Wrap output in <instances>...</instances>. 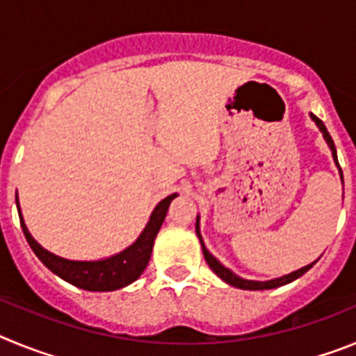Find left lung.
I'll use <instances>...</instances> for the list:
<instances>
[{"instance_id":"obj_1","label":"left lung","mask_w":356,"mask_h":356,"mask_svg":"<svg viewBox=\"0 0 356 356\" xmlns=\"http://www.w3.org/2000/svg\"><path fill=\"white\" fill-rule=\"evenodd\" d=\"M310 118H312V121L316 122L317 128H319L321 134H323V137H325L326 144H328V147L332 149V156H333V160H335V165L339 168V172H341V180H342L341 165H339V162H337V149H335V144H333L332 137H330L328 130H326L325 122L321 121L319 118H316L314 114H310ZM342 185H344V180H342ZM196 234H197V238H200V242H201V250H203V254H205V260H207V264L210 266V269H212V271L216 273V275L219 276L222 282H226V284L232 285V287L244 289V291H267V289H276V287H282V285H287V284H291V282H294V280L300 278V276H303L305 273H307L308 269L314 266V264H316V262L308 264V266L301 267V269H298V271H292V273H289V275L280 276V278L267 280V282H257V280L241 278V276L235 275L234 271H229L228 267L222 266V264L219 262V260H217L209 250H207L205 242H203V237H201V232H200V216L196 217Z\"/></svg>"}]
</instances>
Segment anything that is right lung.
Segmentation results:
<instances>
[{
    "instance_id": "add662e5",
    "label": "right lung",
    "mask_w": 356,
    "mask_h": 356,
    "mask_svg": "<svg viewBox=\"0 0 356 356\" xmlns=\"http://www.w3.org/2000/svg\"><path fill=\"white\" fill-rule=\"evenodd\" d=\"M178 194H171V196L163 197L160 201L159 205L155 207V210L151 212L149 221L144 226L143 234L137 237L134 244H130L127 250L119 251V253L102 260H69L51 253V251L44 250L39 242L31 237L26 225H24L17 196H15V205H17L21 228H23V234L26 237L28 244H30L33 253L39 257L40 262L48 267L49 271L55 273L56 276H60L67 284L74 285L78 289H83V291L108 292L134 284L135 280L143 275L146 266L149 264L156 234H159L160 226H162L163 219H165V213H168L171 201Z\"/></svg>"
}]
</instances>
